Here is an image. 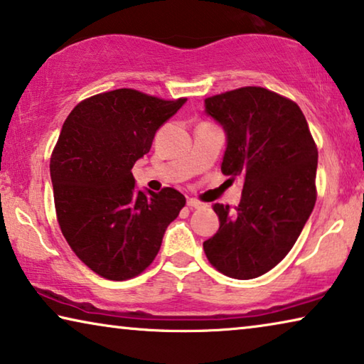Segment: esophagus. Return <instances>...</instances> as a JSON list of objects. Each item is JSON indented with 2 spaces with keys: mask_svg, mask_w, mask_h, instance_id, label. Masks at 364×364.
<instances>
[{
  "mask_svg": "<svg viewBox=\"0 0 364 364\" xmlns=\"http://www.w3.org/2000/svg\"><path fill=\"white\" fill-rule=\"evenodd\" d=\"M187 206H188V208H201V206H203V203H201V201L197 200V198H188L187 200Z\"/></svg>",
  "mask_w": 364,
  "mask_h": 364,
  "instance_id": "esophagus-1",
  "label": "esophagus"
}]
</instances>
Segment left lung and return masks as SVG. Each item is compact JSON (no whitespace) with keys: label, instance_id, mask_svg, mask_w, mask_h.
Listing matches in <instances>:
<instances>
[{"label":"left lung","instance_id":"obj_1","mask_svg":"<svg viewBox=\"0 0 364 364\" xmlns=\"http://www.w3.org/2000/svg\"><path fill=\"white\" fill-rule=\"evenodd\" d=\"M205 109L228 136L223 174L244 178L234 210L213 205L220 229L203 242L206 259L226 277L257 278L287 257L312 213L316 141L299 105L265 87L216 94Z\"/></svg>","mask_w":364,"mask_h":364}]
</instances>
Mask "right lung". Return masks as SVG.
I'll use <instances>...</instances> for the list:
<instances>
[{
    "instance_id": "add662e5",
    "label": "right lung",
    "mask_w": 364,
    "mask_h": 364,
    "mask_svg": "<svg viewBox=\"0 0 364 364\" xmlns=\"http://www.w3.org/2000/svg\"><path fill=\"white\" fill-rule=\"evenodd\" d=\"M186 100L124 87L81 100L65 120L50 158L55 211L73 252L99 277L124 282L146 270L186 206L176 188L136 190L132 174Z\"/></svg>"
}]
</instances>
